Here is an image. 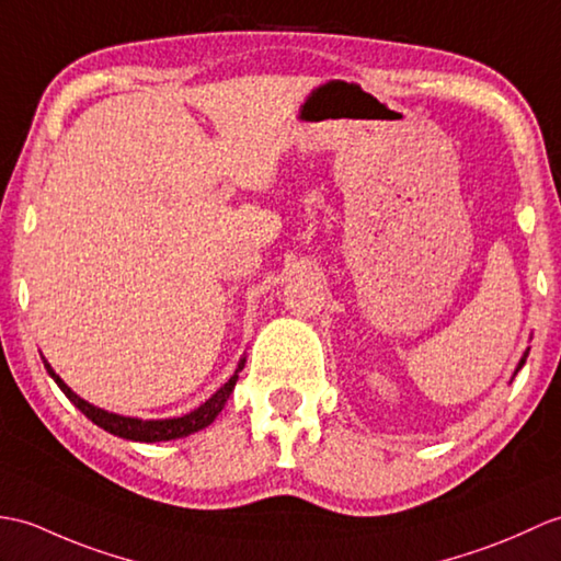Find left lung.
<instances>
[{
  "label": "left lung",
  "mask_w": 561,
  "mask_h": 561,
  "mask_svg": "<svg viewBox=\"0 0 561 561\" xmlns=\"http://www.w3.org/2000/svg\"><path fill=\"white\" fill-rule=\"evenodd\" d=\"M526 358H528V354H524V358H520V363H518V368H520V366H524V363H526Z\"/></svg>",
  "instance_id": "1"
}]
</instances>
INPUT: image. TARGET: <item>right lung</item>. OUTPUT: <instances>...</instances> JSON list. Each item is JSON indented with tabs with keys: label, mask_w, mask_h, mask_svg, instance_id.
<instances>
[{
	"label": "right lung",
	"mask_w": 561,
	"mask_h": 561,
	"mask_svg": "<svg viewBox=\"0 0 561 561\" xmlns=\"http://www.w3.org/2000/svg\"><path fill=\"white\" fill-rule=\"evenodd\" d=\"M243 363L245 360L239 363V370H243ZM45 368L51 375V380L59 385L61 392L69 397V401L73 403V407L81 409V413H85L90 421H93L95 425H100L102 430H107V433H112L116 437L134 439V442H162V439H176V437H186L191 433H198V430H203L205 425H210L217 419V413L225 409L229 394L233 392V385H237V380H239V370H237V375H233L225 387L217 389V392L210 399H207L203 407H198V409L186 413V415H181V419L138 421V419H124V415L107 413V411L93 407V403L83 401L81 397H76L71 389L61 382V377L49 368V363H45Z\"/></svg>",
	"instance_id": "obj_1"
}]
</instances>
